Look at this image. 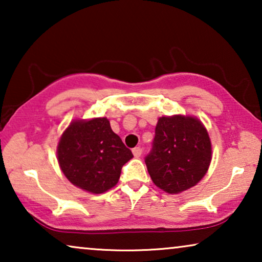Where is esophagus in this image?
Returning <instances> with one entry per match:
<instances>
[{
    "mask_svg": "<svg viewBox=\"0 0 262 262\" xmlns=\"http://www.w3.org/2000/svg\"><path fill=\"white\" fill-rule=\"evenodd\" d=\"M132 152H134L135 157H139L142 155V148L141 146H136V148H134V150H132Z\"/></svg>",
    "mask_w": 262,
    "mask_h": 262,
    "instance_id": "34e87169",
    "label": "esophagus"
}]
</instances>
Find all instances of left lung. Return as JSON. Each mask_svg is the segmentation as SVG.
Here are the masks:
<instances>
[{
    "label": "left lung",
    "mask_w": 262,
    "mask_h": 262,
    "mask_svg": "<svg viewBox=\"0 0 262 262\" xmlns=\"http://www.w3.org/2000/svg\"><path fill=\"white\" fill-rule=\"evenodd\" d=\"M211 162L206 128L193 117H162L155 128L151 150L145 156L157 187L177 194L202 180Z\"/></svg>",
    "instance_id": "1"
}]
</instances>
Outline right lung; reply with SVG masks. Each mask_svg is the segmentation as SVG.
Returning <instances> with one entry per match:
<instances>
[{
  "instance_id": "obj_1",
  "label": "right lung",
  "mask_w": 262,
  "mask_h": 262,
  "mask_svg": "<svg viewBox=\"0 0 262 262\" xmlns=\"http://www.w3.org/2000/svg\"><path fill=\"white\" fill-rule=\"evenodd\" d=\"M57 155L68 180L95 194L116 186L121 168L134 157L106 118L73 121L60 137Z\"/></svg>"
}]
</instances>
